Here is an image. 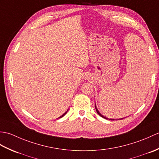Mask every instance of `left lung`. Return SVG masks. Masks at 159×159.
Here are the masks:
<instances>
[{"label": "left lung", "instance_id": "obj_1", "mask_svg": "<svg viewBox=\"0 0 159 159\" xmlns=\"http://www.w3.org/2000/svg\"><path fill=\"white\" fill-rule=\"evenodd\" d=\"M96 107V112L98 113V114L100 116H101V117H102L104 118V119H107V120H108V118H107V117H104V116H102V115H101V113H100L99 112V111H98V109H97V108H96V107ZM109 120H114L113 119H109Z\"/></svg>", "mask_w": 159, "mask_h": 159}]
</instances>
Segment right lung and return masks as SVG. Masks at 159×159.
<instances>
[{
	"mask_svg": "<svg viewBox=\"0 0 159 159\" xmlns=\"http://www.w3.org/2000/svg\"><path fill=\"white\" fill-rule=\"evenodd\" d=\"M66 113H67V111H66V113H64V114H63V116H61V117H59V118H61V117H63V116H65V115H66Z\"/></svg>",
	"mask_w": 159,
	"mask_h": 159,
	"instance_id": "add662e5",
	"label": "right lung"
}]
</instances>
